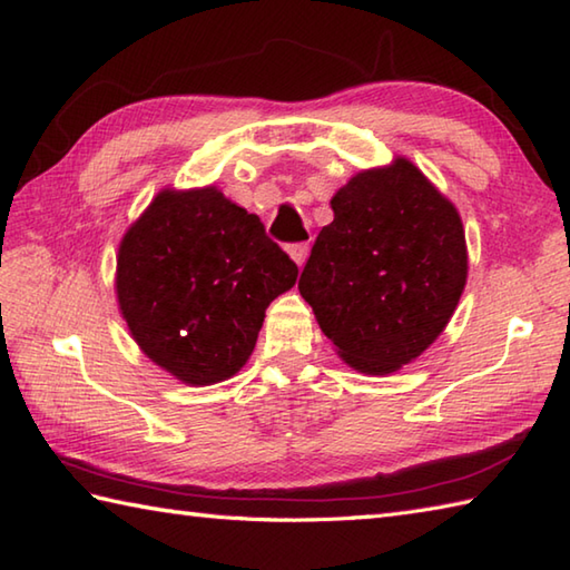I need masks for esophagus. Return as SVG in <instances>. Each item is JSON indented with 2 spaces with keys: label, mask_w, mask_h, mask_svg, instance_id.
<instances>
[{
  "label": "esophagus",
  "mask_w": 570,
  "mask_h": 570,
  "mask_svg": "<svg viewBox=\"0 0 570 570\" xmlns=\"http://www.w3.org/2000/svg\"><path fill=\"white\" fill-rule=\"evenodd\" d=\"M288 254H292V259L301 266L308 257V242H296V245H288Z\"/></svg>",
  "instance_id": "obj_1"
}]
</instances>
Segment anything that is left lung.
I'll return each instance as SVG.
<instances>
[{"mask_svg": "<svg viewBox=\"0 0 570 570\" xmlns=\"http://www.w3.org/2000/svg\"><path fill=\"white\" fill-rule=\"evenodd\" d=\"M331 208L298 292L350 367L396 372L443 333L463 294V223L406 159L353 176Z\"/></svg>", "mask_w": 570, "mask_h": 570, "instance_id": "left-lung-1", "label": "left lung"}]
</instances>
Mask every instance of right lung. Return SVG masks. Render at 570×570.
Masks as SVG:
<instances>
[{
	"instance_id": "1",
	"label": "right lung",
	"mask_w": 570,
	"mask_h": 570,
	"mask_svg": "<svg viewBox=\"0 0 570 570\" xmlns=\"http://www.w3.org/2000/svg\"><path fill=\"white\" fill-rule=\"evenodd\" d=\"M298 266L257 215L215 186L161 190L117 254V301L129 333L186 384H215L249 360L264 311Z\"/></svg>"
}]
</instances>
